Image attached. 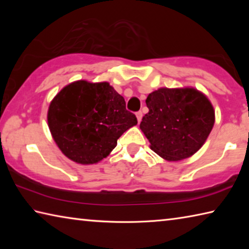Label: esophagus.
<instances>
[{"instance_id":"obj_1","label":"esophagus","mask_w":249,"mask_h":249,"mask_svg":"<svg viewBox=\"0 0 249 249\" xmlns=\"http://www.w3.org/2000/svg\"><path fill=\"white\" fill-rule=\"evenodd\" d=\"M136 117H137V121H138V123H141V121H142V113L140 111V112H137L136 113Z\"/></svg>"}]
</instances>
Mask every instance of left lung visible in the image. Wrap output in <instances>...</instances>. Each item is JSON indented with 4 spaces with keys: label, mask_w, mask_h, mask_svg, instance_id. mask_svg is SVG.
<instances>
[{
    "label": "left lung",
    "mask_w": 249,
    "mask_h": 249,
    "mask_svg": "<svg viewBox=\"0 0 249 249\" xmlns=\"http://www.w3.org/2000/svg\"><path fill=\"white\" fill-rule=\"evenodd\" d=\"M146 105L149 112L140 127L150 148L168 161L195 155L215 122L212 103L195 88H160L147 96Z\"/></svg>",
    "instance_id": "left-lung-1"
}]
</instances>
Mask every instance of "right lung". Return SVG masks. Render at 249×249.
Listing matches in <instances>:
<instances>
[{"label": "right lung", "mask_w": 249, "mask_h": 249, "mask_svg": "<svg viewBox=\"0 0 249 249\" xmlns=\"http://www.w3.org/2000/svg\"><path fill=\"white\" fill-rule=\"evenodd\" d=\"M48 127L59 149L80 165H93L115 148L122 134L137 124L123 96L108 82L78 80L49 104Z\"/></svg>", "instance_id": "right-lung-1"}]
</instances>
